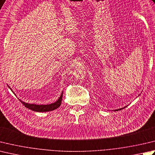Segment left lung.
<instances>
[{
  "label": "left lung",
  "mask_w": 155,
  "mask_h": 155,
  "mask_svg": "<svg viewBox=\"0 0 155 155\" xmlns=\"http://www.w3.org/2000/svg\"><path fill=\"white\" fill-rule=\"evenodd\" d=\"M127 107V106H126V107H122V108H120V109H117V110H115L114 111H118V110H123V109H124V108H126Z\"/></svg>",
  "instance_id": "1"
}]
</instances>
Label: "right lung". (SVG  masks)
Listing matches in <instances>:
<instances>
[{"mask_svg":"<svg viewBox=\"0 0 155 155\" xmlns=\"http://www.w3.org/2000/svg\"><path fill=\"white\" fill-rule=\"evenodd\" d=\"M8 87L10 88L9 86ZM10 89L12 91L11 88ZM62 95H63V92H62L59 99H58L56 102L53 103V104H47V105H37V104H28V103H25L23 101H21V99H19V101L22 103V104L23 105H25V107H26L27 108H29V110H31L32 111H37V112L50 111H53L54 110H56L57 108H58L60 107L62 103Z\"/></svg>","mask_w":155,"mask_h":155,"instance_id":"right-lung-1","label":"right lung"}]
</instances>
